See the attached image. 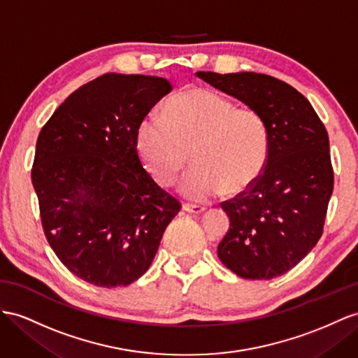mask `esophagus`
<instances>
[{"label": "esophagus", "mask_w": 358, "mask_h": 358, "mask_svg": "<svg viewBox=\"0 0 358 358\" xmlns=\"http://www.w3.org/2000/svg\"><path fill=\"white\" fill-rule=\"evenodd\" d=\"M182 208L186 210V212L189 213H203L206 207L204 206H198V204H190V203H186L185 206H182Z\"/></svg>", "instance_id": "1"}]
</instances>
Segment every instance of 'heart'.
<instances>
[{
	"mask_svg": "<svg viewBox=\"0 0 358 358\" xmlns=\"http://www.w3.org/2000/svg\"><path fill=\"white\" fill-rule=\"evenodd\" d=\"M139 157L162 186H172L190 160L182 192L208 199L237 195L260 178L271 154V128L252 106H236L219 92L190 87L171 96L163 115L145 116L136 130Z\"/></svg>",
	"mask_w": 358,
	"mask_h": 358,
	"instance_id": "b5f03b06",
	"label": "heart"
}]
</instances>
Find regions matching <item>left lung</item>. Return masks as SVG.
<instances>
[{
  "label": "left lung",
  "mask_w": 358,
  "mask_h": 358,
  "mask_svg": "<svg viewBox=\"0 0 358 358\" xmlns=\"http://www.w3.org/2000/svg\"><path fill=\"white\" fill-rule=\"evenodd\" d=\"M199 78L259 108L271 128V154L260 178L221 207L230 230L217 245L225 266L246 280L286 273L324 231L334 172L327 128L308 99L257 72H196Z\"/></svg>",
  "instance_id": "8db88e82"
}]
</instances>
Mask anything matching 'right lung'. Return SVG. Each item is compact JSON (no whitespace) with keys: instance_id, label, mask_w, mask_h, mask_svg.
Segmentation results:
<instances>
[{"instance_id":"obj_1","label":"right lung","mask_w":358,"mask_h":358,"mask_svg":"<svg viewBox=\"0 0 358 358\" xmlns=\"http://www.w3.org/2000/svg\"><path fill=\"white\" fill-rule=\"evenodd\" d=\"M171 90L166 78L108 72L72 92L39 133L31 181L45 237L95 286L141 278L181 210L136 148L137 125Z\"/></svg>"}]
</instances>
